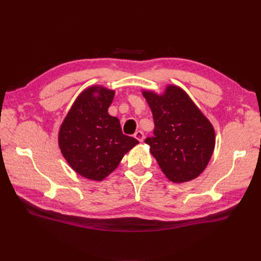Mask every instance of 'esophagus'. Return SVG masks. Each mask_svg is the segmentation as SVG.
Instances as JSON below:
<instances>
[{"mask_svg": "<svg viewBox=\"0 0 261 261\" xmlns=\"http://www.w3.org/2000/svg\"><path fill=\"white\" fill-rule=\"evenodd\" d=\"M134 137H135L138 141H144V139H145V135H144V133L143 132H140V130H138V132H136L135 133V135H134Z\"/></svg>", "mask_w": 261, "mask_h": 261, "instance_id": "esophagus-1", "label": "esophagus"}]
</instances>
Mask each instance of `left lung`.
<instances>
[{
    "label": "left lung",
    "mask_w": 261,
    "mask_h": 261,
    "mask_svg": "<svg viewBox=\"0 0 261 261\" xmlns=\"http://www.w3.org/2000/svg\"><path fill=\"white\" fill-rule=\"evenodd\" d=\"M154 121V136L147 138L151 153L172 183H186L207 168L216 146L215 128L188 93L167 85L162 93L143 90Z\"/></svg>",
    "instance_id": "obj_1"
}]
</instances>
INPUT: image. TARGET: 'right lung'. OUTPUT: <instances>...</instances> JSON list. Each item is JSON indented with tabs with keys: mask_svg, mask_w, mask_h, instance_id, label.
Wrapping results in <instances>:
<instances>
[{
	"mask_svg": "<svg viewBox=\"0 0 261 261\" xmlns=\"http://www.w3.org/2000/svg\"><path fill=\"white\" fill-rule=\"evenodd\" d=\"M114 94L102 85L87 87L59 129L58 143L64 159L77 174L90 180H103L138 144L124 135L120 120L108 112Z\"/></svg>",
	"mask_w": 261,
	"mask_h": 261,
	"instance_id": "1",
	"label": "right lung"
}]
</instances>
